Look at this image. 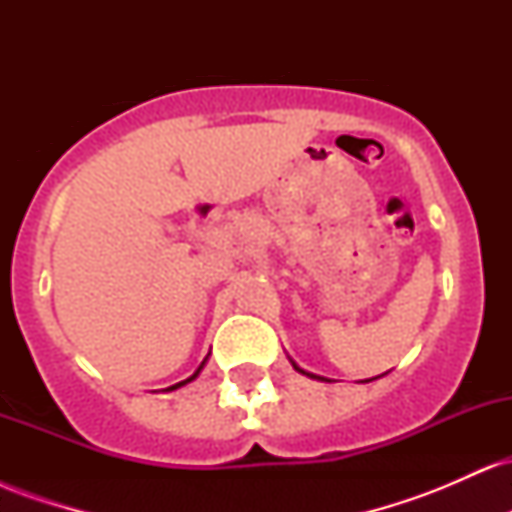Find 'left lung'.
I'll return each instance as SVG.
<instances>
[{
	"label": "left lung",
	"instance_id": "obj_1",
	"mask_svg": "<svg viewBox=\"0 0 512 512\" xmlns=\"http://www.w3.org/2000/svg\"><path fill=\"white\" fill-rule=\"evenodd\" d=\"M293 368H296V370H301V368L296 366V363H293ZM301 373H305V370H301ZM305 375H310V373H305ZM310 378H317V375H310ZM320 380H325V378H320Z\"/></svg>",
	"mask_w": 512,
	"mask_h": 512
}]
</instances>
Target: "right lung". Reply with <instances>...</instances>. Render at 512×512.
I'll return each instance as SVG.
<instances>
[{
	"mask_svg": "<svg viewBox=\"0 0 512 512\" xmlns=\"http://www.w3.org/2000/svg\"><path fill=\"white\" fill-rule=\"evenodd\" d=\"M204 361H207V358H204ZM204 361H202V366H199V368L195 370V375H190V378H187V380H182V383H178V385L168 387V390H178V387H180V385H185V383H190V380H195V378H197V375H199V370H202V368H204Z\"/></svg>",
	"mask_w": 512,
	"mask_h": 512,
	"instance_id": "obj_1",
	"label": "right lung"
}]
</instances>
